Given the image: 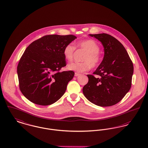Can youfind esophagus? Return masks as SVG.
<instances>
[{"label":"esophagus","instance_id":"esophagus-1","mask_svg":"<svg viewBox=\"0 0 148 148\" xmlns=\"http://www.w3.org/2000/svg\"><path fill=\"white\" fill-rule=\"evenodd\" d=\"M80 75V74H79V73H75V77H78V76H79Z\"/></svg>","mask_w":148,"mask_h":148}]
</instances>
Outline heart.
<instances>
[{
    "label": "heart",
    "instance_id": "1",
    "mask_svg": "<svg viewBox=\"0 0 148 148\" xmlns=\"http://www.w3.org/2000/svg\"><path fill=\"white\" fill-rule=\"evenodd\" d=\"M77 46L79 49L86 51L83 56L82 62H72L68 65V69L78 73L87 71L99 65L101 61L99 54L100 46L96 41L88 39L78 42ZM75 47L72 44H67L64 48L63 55L68 61H71L73 59Z\"/></svg>",
    "mask_w": 148,
    "mask_h": 148
}]
</instances>
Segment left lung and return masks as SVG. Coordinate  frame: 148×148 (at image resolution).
<instances>
[{
	"label": "left lung",
	"instance_id": "8db88e82",
	"mask_svg": "<svg viewBox=\"0 0 148 148\" xmlns=\"http://www.w3.org/2000/svg\"><path fill=\"white\" fill-rule=\"evenodd\" d=\"M104 47V57L83 88L87 99L101 107L119 102L129 91L134 72L132 62L125 48L116 38L106 34L92 35Z\"/></svg>",
	"mask_w": 148,
	"mask_h": 148
}]
</instances>
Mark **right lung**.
I'll return each mask as SVG.
<instances>
[{
  "mask_svg": "<svg viewBox=\"0 0 148 148\" xmlns=\"http://www.w3.org/2000/svg\"><path fill=\"white\" fill-rule=\"evenodd\" d=\"M75 38L72 35H47L27 47L17 66L19 89L27 99L47 106L64 95L74 72H59L66 65L63 50Z\"/></svg>",
  "mask_w": 148,
  "mask_h": 148,
  "instance_id": "add662e5",
  "label": "right lung"
}]
</instances>
